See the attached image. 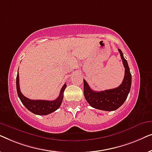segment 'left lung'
<instances>
[{
  "label": "left lung",
  "mask_w": 152,
  "mask_h": 152,
  "mask_svg": "<svg viewBox=\"0 0 152 152\" xmlns=\"http://www.w3.org/2000/svg\"><path fill=\"white\" fill-rule=\"evenodd\" d=\"M121 56L124 69V77L122 84L117 88L102 91H95L90 88L84 80V94L86 101L91 107L102 111H112L123 104L127 98L132 86V74L128 63L124 59L121 50L118 49Z\"/></svg>",
  "instance_id": "1"
}]
</instances>
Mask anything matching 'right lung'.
<instances>
[{"instance_id": "1", "label": "right lung", "mask_w": 152, "mask_h": 152, "mask_svg": "<svg viewBox=\"0 0 152 152\" xmlns=\"http://www.w3.org/2000/svg\"><path fill=\"white\" fill-rule=\"evenodd\" d=\"M66 88V84H65L60 91L59 96L57 99L53 101L48 100H34L30 99L24 96L20 91L19 86V76H18V71L16 77V90H17L18 96L20 101L23 103L26 109L32 113L39 115H45L53 113L59 108L61 104L62 100L64 98V92Z\"/></svg>"}]
</instances>
